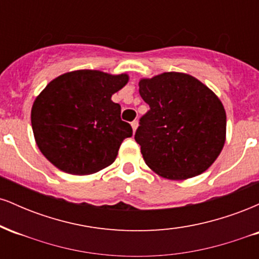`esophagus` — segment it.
Segmentation results:
<instances>
[{
	"mask_svg": "<svg viewBox=\"0 0 259 259\" xmlns=\"http://www.w3.org/2000/svg\"><path fill=\"white\" fill-rule=\"evenodd\" d=\"M138 125H139V121H138V120H134V121H132V127H133L134 133H135V132H136V129H138Z\"/></svg>",
	"mask_w": 259,
	"mask_h": 259,
	"instance_id": "1",
	"label": "esophagus"
}]
</instances>
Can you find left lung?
Returning <instances> with one entry per match:
<instances>
[{
  "instance_id": "obj_1",
  "label": "left lung",
  "mask_w": 259,
  "mask_h": 259,
  "mask_svg": "<svg viewBox=\"0 0 259 259\" xmlns=\"http://www.w3.org/2000/svg\"><path fill=\"white\" fill-rule=\"evenodd\" d=\"M150 106L135 141L146 164L160 177L184 180L203 173L225 142L227 114L206 85L184 73H163L139 82Z\"/></svg>"
}]
</instances>
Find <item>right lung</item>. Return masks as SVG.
Segmentation results:
<instances>
[{"mask_svg":"<svg viewBox=\"0 0 259 259\" xmlns=\"http://www.w3.org/2000/svg\"><path fill=\"white\" fill-rule=\"evenodd\" d=\"M127 80L126 74L75 70L44 89L32 105L31 126L37 147L53 165L86 175L114 162L133 129L111 97Z\"/></svg>","mask_w":259,"mask_h":259,"instance_id":"obj_1","label":"right lung"}]
</instances>
